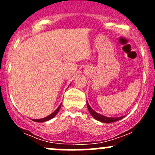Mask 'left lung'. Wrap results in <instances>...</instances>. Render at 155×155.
<instances>
[{
	"instance_id": "left-lung-1",
	"label": "left lung",
	"mask_w": 155,
	"mask_h": 155,
	"mask_svg": "<svg viewBox=\"0 0 155 155\" xmlns=\"http://www.w3.org/2000/svg\"><path fill=\"white\" fill-rule=\"evenodd\" d=\"M87 109H88V111L89 112H90L91 115H92V116L94 117V118H95L96 120H97V121H101V122L103 123H112V122H114V121H119V120L122 119L123 118H124V116H121V117H118V118H109V117H107V116H104V115H101V114L97 113V112H95L94 109H91V107H90V105L88 104V103H87Z\"/></svg>"
}]
</instances>
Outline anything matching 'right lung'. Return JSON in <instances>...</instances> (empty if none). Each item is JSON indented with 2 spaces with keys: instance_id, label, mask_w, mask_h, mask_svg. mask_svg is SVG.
<instances>
[{
  "instance_id": "right-lung-1",
  "label": "right lung",
  "mask_w": 155,
  "mask_h": 155,
  "mask_svg": "<svg viewBox=\"0 0 155 155\" xmlns=\"http://www.w3.org/2000/svg\"><path fill=\"white\" fill-rule=\"evenodd\" d=\"M61 104H61L60 105H59V107H58L57 109H56V110L54 111V112H53L51 114V115H48V116L46 117V118H41V119H32V120H33V121H37V122H44V121H48V120L51 119V118H54V117L56 115H57L58 112H59V109H60L61 107Z\"/></svg>"
}]
</instances>
